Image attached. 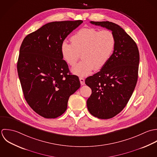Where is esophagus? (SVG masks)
I'll return each mask as SVG.
<instances>
[{
	"mask_svg": "<svg viewBox=\"0 0 157 157\" xmlns=\"http://www.w3.org/2000/svg\"><path fill=\"white\" fill-rule=\"evenodd\" d=\"M79 80H80L81 84L82 86H83V85L85 84V79H84L82 77H80V78H79Z\"/></svg>",
	"mask_w": 157,
	"mask_h": 157,
	"instance_id": "34e87169",
	"label": "esophagus"
}]
</instances>
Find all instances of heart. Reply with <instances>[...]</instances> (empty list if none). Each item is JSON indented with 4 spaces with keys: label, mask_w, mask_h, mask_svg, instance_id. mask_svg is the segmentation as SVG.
<instances>
[{
    "label": "heart",
    "mask_w": 157,
    "mask_h": 157,
    "mask_svg": "<svg viewBox=\"0 0 157 157\" xmlns=\"http://www.w3.org/2000/svg\"><path fill=\"white\" fill-rule=\"evenodd\" d=\"M71 44L64 41L61 45L63 60L74 66L80 57L83 59L71 68L79 76H85L94 70L102 68L110 59L116 45L113 33L107 30L99 31L92 27L81 29L70 38Z\"/></svg>",
    "instance_id": "heart-1"
}]
</instances>
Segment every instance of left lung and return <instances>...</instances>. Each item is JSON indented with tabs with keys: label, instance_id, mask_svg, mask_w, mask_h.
I'll list each match as a JSON object with an SVG mask.
<instances>
[{
	"label": "left lung",
	"instance_id": "8db88e82",
	"mask_svg": "<svg viewBox=\"0 0 157 157\" xmlns=\"http://www.w3.org/2000/svg\"><path fill=\"white\" fill-rule=\"evenodd\" d=\"M90 23L111 30L116 39L114 52L108 63L85 80L92 89L87 101L88 110L99 119H109L123 110L133 92L140 54L135 42L118 25L109 21Z\"/></svg>",
	"mask_w": 157,
	"mask_h": 157
}]
</instances>
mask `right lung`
Masks as SVG:
<instances>
[{"instance_id": "right-lung-1", "label": "right lung", "mask_w": 157, "mask_h": 157, "mask_svg": "<svg viewBox=\"0 0 157 157\" xmlns=\"http://www.w3.org/2000/svg\"><path fill=\"white\" fill-rule=\"evenodd\" d=\"M82 22L48 23L28 34L21 44L17 68L23 94L30 107L44 118L63 115L70 96L80 87L79 78L70 73L63 59L61 45Z\"/></svg>"}]
</instances>
